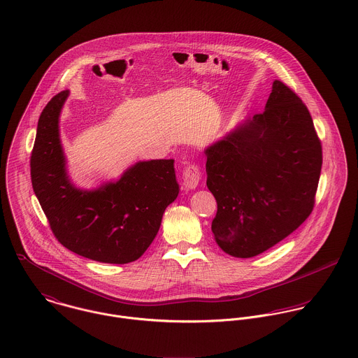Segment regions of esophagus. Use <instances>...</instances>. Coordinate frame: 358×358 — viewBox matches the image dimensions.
I'll list each match as a JSON object with an SVG mask.
<instances>
[{"mask_svg":"<svg viewBox=\"0 0 358 358\" xmlns=\"http://www.w3.org/2000/svg\"><path fill=\"white\" fill-rule=\"evenodd\" d=\"M201 180V171L196 162H189L183 169V186L186 189H196Z\"/></svg>","mask_w":358,"mask_h":358,"instance_id":"1","label":"esophagus"}]
</instances>
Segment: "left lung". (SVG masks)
<instances>
[{
	"label": "left lung",
	"mask_w": 358,
	"mask_h": 358,
	"mask_svg": "<svg viewBox=\"0 0 358 358\" xmlns=\"http://www.w3.org/2000/svg\"><path fill=\"white\" fill-rule=\"evenodd\" d=\"M206 186L217 203L212 233L229 255H259L311 213L322 165L306 104L273 83L263 113L206 150Z\"/></svg>",
	"instance_id": "obj_1"
}]
</instances>
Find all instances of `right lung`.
Listing matches in <instances>:
<instances>
[{
    "instance_id": "1",
    "label": "right lung",
    "mask_w": 358,
    "mask_h": 358,
    "mask_svg": "<svg viewBox=\"0 0 358 358\" xmlns=\"http://www.w3.org/2000/svg\"><path fill=\"white\" fill-rule=\"evenodd\" d=\"M69 91L44 107L30 158L31 185L56 240L77 255L124 264L153 243L164 210L179 194L173 159L141 161L117 182L80 190L69 179L59 115Z\"/></svg>"
}]
</instances>
